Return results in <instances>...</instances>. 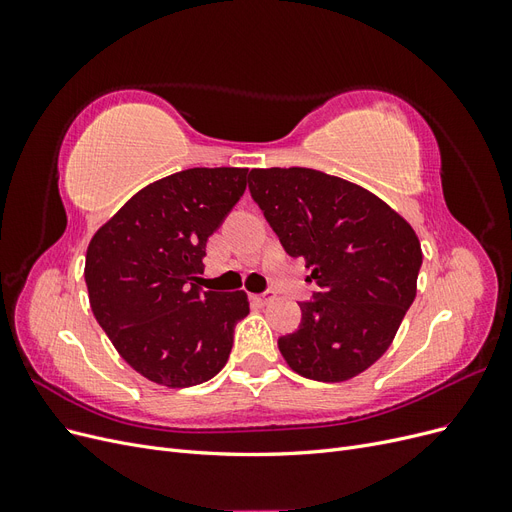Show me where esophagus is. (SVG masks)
Returning <instances> with one entry per match:
<instances>
[{
	"label": "esophagus",
	"mask_w": 512,
	"mask_h": 512,
	"mask_svg": "<svg viewBox=\"0 0 512 512\" xmlns=\"http://www.w3.org/2000/svg\"><path fill=\"white\" fill-rule=\"evenodd\" d=\"M275 299V292L273 290H265V292H260V294H252V301L256 303V305H267V303H271Z\"/></svg>",
	"instance_id": "1"
}]
</instances>
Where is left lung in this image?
I'll return each instance as SVG.
<instances>
[{"instance_id": "obj_1", "label": "left lung", "mask_w": 512, "mask_h": 512, "mask_svg": "<svg viewBox=\"0 0 512 512\" xmlns=\"http://www.w3.org/2000/svg\"><path fill=\"white\" fill-rule=\"evenodd\" d=\"M250 194L318 284L299 329L277 339L303 378L344 382L389 350L423 265L412 226L376 194L314 168H252Z\"/></svg>"}]
</instances>
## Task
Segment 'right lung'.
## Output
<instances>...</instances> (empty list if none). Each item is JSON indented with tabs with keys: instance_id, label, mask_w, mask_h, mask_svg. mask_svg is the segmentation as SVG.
Wrapping results in <instances>:
<instances>
[{
	"instance_id": "1",
	"label": "right lung",
	"mask_w": 512,
	"mask_h": 512,
	"mask_svg": "<svg viewBox=\"0 0 512 512\" xmlns=\"http://www.w3.org/2000/svg\"><path fill=\"white\" fill-rule=\"evenodd\" d=\"M247 168H188L136 192L87 247L91 312L121 359L147 380L185 389L226 365L243 290H200L207 241L239 203Z\"/></svg>"
}]
</instances>
